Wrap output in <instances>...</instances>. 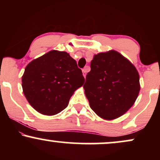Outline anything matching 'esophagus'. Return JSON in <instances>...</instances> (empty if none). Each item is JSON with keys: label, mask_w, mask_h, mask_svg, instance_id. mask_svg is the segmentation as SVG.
<instances>
[{"label": "esophagus", "mask_w": 160, "mask_h": 160, "mask_svg": "<svg viewBox=\"0 0 160 160\" xmlns=\"http://www.w3.org/2000/svg\"><path fill=\"white\" fill-rule=\"evenodd\" d=\"M88 71H89V67H88V66H86L85 68L82 69V75H83L84 78H86V73H87Z\"/></svg>", "instance_id": "esophagus-1"}]
</instances>
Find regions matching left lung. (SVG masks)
Wrapping results in <instances>:
<instances>
[{
  "label": "left lung",
  "instance_id": "obj_1",
  "mask_svg": "<svg viewBox=\"0 0 160 160\" xmlns=\"http://www.w3.org/2000/svg\"><path fill=\"white\" fill-rule=\"evenodd\" d=\"M90 67L83 89L91 109L107 120L123 115L141 89L136 68L115 50L95 55Z\"/></svg>",
  "mask_w": 160,
  "mask_h": 160
}]
</instances>
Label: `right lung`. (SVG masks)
I'll use <instances>...</instances> for the list:
<instances>
[{"label":"right lung","instance_id":"1","mask_svg":"<svg viewBox=\"0 0 160 160\" xmlns=\"http://www.w3.org/2000/svg\"><path fill=\"white\" fill-rule=\"evenodd\" d=\"M85 82L77 62L64 51L51 50L26 66L22 77L23 93L40 113L52 116L68 105L74 91Z\"/></svg>","mask_w":160,"mask_h":160}]
</instances>
